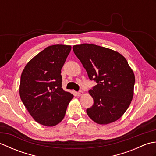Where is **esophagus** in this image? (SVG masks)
Listing matches in <instances>:
<instances>
[{
    "mask_svg": "<svg viewBox=\"0 0 156 156\" xmlns=\"http://www.w3.org/2000/svg\"><path fill=\"white\" fill-rule=\"evenodd\" d=\"M83 94V92L82 91H79V92H76V95L78 96V97H80V96Z\"/></svg>",
    "mask_w": 156,
    "mask_h": 156,
    "instance_id": "1",
    "label": "esophagus"
}]
</instances>
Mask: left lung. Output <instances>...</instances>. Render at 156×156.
I'll return each instance as SVG.
<instances>
[{
	"label": "left lung",
	"instance_id": "left-lung-1",
	"mask_svg": "<svg viewBox=\"0 0 156 156\" xmlns=\"http://www.w3.org/2000/svg\"><path fill=\"white\" fill-rule=\"evenodd\" d=\"M72 48L90 80L97 83L89 90L94 104L87 109L88 117L100 125L118 120L133 97L135 75L127 59L117 51L94 44Z\"/></svg>",
	"mask_w": 156,
	"mask_h": 156
}]
</instances>
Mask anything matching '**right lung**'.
Listing matches in <instances>:
<instances>
[{"instance_id":"1","label":"right lung","mask_w":156,"mask_h":156,"mask_svg":"<svg viewBox=\"0 0 156 156\" xmlns=\"http://www.w3.org/2000/svg\"><path fill=\"white\" fill-rule=\"evenodd\" d=\"M71 48L66 45L49 46L32 58L22 72L20 97L39 124L53 127L60 122L74 97L62 88L61 69Z\"/></svg>"}]
</instances>
